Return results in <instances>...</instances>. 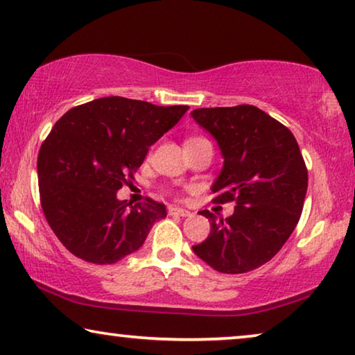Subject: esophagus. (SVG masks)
<instances>
[{
	"instance_id": "1",
	"label": "esophagus",
	"mask_w": 355,
	"mask_h": 355,
	"mask_svg": "<svg viewBox=\"0 0 355 355\" xmlns=\"http://www.w3.org/2000/svg\"><path fill=\"white\" fill-rule=\"evenodd\" d=\"M169 215H178V216H191L192 213L189 211V210H184V208L171 207V208H169Z\"/></svg>"
}]
</instances>
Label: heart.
Segmentation results:
<instances>
[{
	"label": "heart",
	"instance_id": "obj_1",
	"mask_svg": "<svg viewBox=\"0 0 355 355\" xmlns=\"http://www.w3.org/2000/svg\"><path fill=\"white\" fill-rule=\"evenodd\" d=\"M189 140H191V139H189Z\"/></svg>",
	"mask_w": 355,
	"mask_h": 355
}]
</instances>
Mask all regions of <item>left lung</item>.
Masks as SVG:
<instances>
[{
	"instance_id": "obj_1",
	"label": "left lung",
	"mask_w": 355,
	"mask_h": 355,
	"mask_svg": "<svg viewBox=\"0 0 355 355\" xmlns=\"http://www.w3.org/2000/svg\"><path fill=\"white\" fill-rule=\"evenodd\" d=\"M191 114L225 158L211 186L213 202H236L227 218L200 211L210 234L192 250L220 273H247L273 259L297 226L307 166L293 132L257 106L198 108Z\"/></svg>"
}]
</instances>
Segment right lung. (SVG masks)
<instances>
[{
	"instance_id": "obj_1",
	"label": "right lung",
	"mask_w": 355,
	"mask_h": 355,
	"mask_svg": "<svg viewBox=\"0 0 355 355\" xmlns=\"http://www.w3.org/2000/svg\"><path fill=\"white\" fill-rule=\"evenodd\" d=\"M187 110L105 96L69 110L53 125L37 159L40 203L71 254L113 265L142 247L166 207L152 198L132 207L116 192Z\"/></svg>"
}]
</instances>
